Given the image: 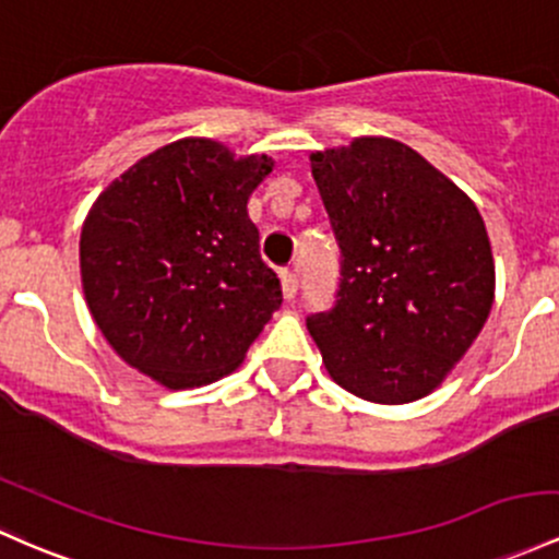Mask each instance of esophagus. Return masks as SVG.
I'll list each match as a JSON object with an SVG mask.
<instances>
[{
    "label": "esophagus",
    "mask_w": 559,
    "mask_h": 559,
    "mask_svg": "<svg viewBox=\"0 0 559 559\" xmlns=\"http://www.w3.org/2000/svg\"><path fill=\"white\" fill-rule=\"evenodd\" d=\"M297 289H299V278L294 270H281V292H284L286 299H294L297 297Z\"/></svg>",
    "instance_id": "34e87169"
}]
</instances>
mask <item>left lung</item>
<instances>
[{
    "label": "left lung",
    "mask_w": 559,
    "mask_h": 559,
    "mask_svg": "<svg viewBox=\"0 0 559 559\" xmlns=\"http://www.w3.org/2000/svg\"><path fill=\"white\" fill-rule=\"evenodd\" d=\"M342 249L336 305L308 331L340 388L382 406L443 384L493 308L496 267L475 201L392 138L310 153Z\"/></svg>",
    "instance_id": "8db88e82"
}]
</instances>
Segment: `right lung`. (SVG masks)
<instances>
[{
    "mask_svg": "<svg viewBox=\"0 0 559 559\" xmlns=\"http://www.w3.org/2000/svg\"><path fill=\"white\" fill-rule=\"evenodd\" d=\"M182 138L132 164L95 199L79 267L97 329L124 364L167 390L236 371L273 312L278 275L260 257L249 195L273 171Z\"/></svg>",
    "mask_w": 559,
    "mask_h": 559,
    "instance_id": "1",
    "label": "right lung"
}]
</instances>
